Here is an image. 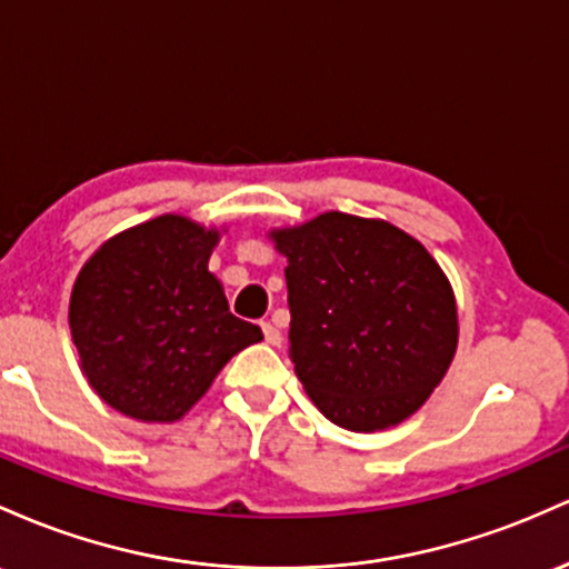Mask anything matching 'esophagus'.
Instances as JSON below:
<instances>
[{
    "label": "esophagus",
    "instance_id": "1",
    "mask_svg": "<svg viewBox=\"0 0 569 569\" xmlns=\"http://www.w3.org/2000/svg\"><path fill=\"white\" fill-rule=\"evenodd\" d=\"M260 328H263L266 343H271V347H279V343H282V333H279V328H277V325H271V322H263V325H260Z\"/></svg>",
    "mask_w": 569,
    "mask_h": 569
}]
</instances>
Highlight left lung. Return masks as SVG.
<instances>
[{
	"instance_id": "obj_1",
	"label": "left lung",
	"mask_w": 569,
	"mask_h": 569,
	"mask_svg": "<svg viewBox=\"0 0 569 569\" xmlns=\"http://www.w3.org/2000/svg\"><path fill=\"white\" fill-rule=\"evenodd\" d=\"M287 258L290 357L315 406L355 432L411 417L457 352L449 279L385 220L325 212L271 231Z\"/></svg>"
}]
</instances>
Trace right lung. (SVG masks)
I'll return each mask as SVG.
<instances>
[{
	"label": "right lung",
	"mask_w": 569,
	"mask_h": 569,
	"mask_svg": "<svg viewBox=\"0 0 569 569\" xmlns=\"http://www.w3.org/2000/svg\"><path fill=\"white\" fill-rule=\"evenodd\" d=\"M217 241V228L161 214L112 236L82 266L69 328L88 385L114 411L177 422L233 355L263 341L209 273Z\"/></svg>",
	"instance_id": "add662e5"
}]
</instances>
